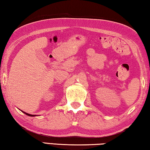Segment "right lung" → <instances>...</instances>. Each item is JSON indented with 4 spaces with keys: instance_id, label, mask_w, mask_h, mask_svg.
Instances as JSON below:
<instances>
[{
    "instance_id": "1",
    "label": "right lung",
    "mask_w": 150,
    "mask_h": 150,
    "mask_svg": "<svg viewBox=\"0 0 150 150\" xmlns=\"http://www.w3.org/2000/svg\"><path fill=\"white\" fill-rule=\"evenodd\" d=\"M22 111V110H21ZM22 112H24V114H26V115H28V116H35V115H30V114H28V113H26V112H24V111H22Z\"/></svg>"
}]
</instances>
